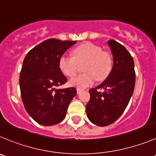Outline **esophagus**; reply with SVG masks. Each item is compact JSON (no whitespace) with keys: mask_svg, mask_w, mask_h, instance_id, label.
Segmentation results:
<instances>
[{"mask_svg":"<svg viewBox=\"0 0 156 156\" xmlns=\"http://www.w3.org/2000/svg\"><path fill=\"white\" fill-rule=\"evenodd\" d=\"M82 91H83L82 89H80V88H77V89H76V92H77V93H81V92H82Z\"/></svg>","mask_w":156,"mask_h":156,"instance_id":"obj_1","label":"esophagus"}]
</instances>
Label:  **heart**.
<instances>
[{
  "instance_id": "b5f03b06",
  "label": "heart",
  "mask_w": 156,
  "mask_h": 156,
  "mask_svg": "<svg viewBox=\"0 0 156 156\" xmlns=\"http://www.w3.org/2000/svg\"><path fill=\"white\" fill-rule=\"evenodd\" d=\"M73 56L63 54L59 60V67L63 74L69 77L76 75L80 64H84L83 74L74 77L69 84L78 88L93 85L96 80H103L107 78L112 68L110 54L103 51L100 47L91 43H86L76 47Z\"/></svg>"
}]
</instances>
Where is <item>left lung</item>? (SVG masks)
Instances as JSON below:
<instances>
[{"label": "left lung", "mask_w": 156, "mask_h": 156, "mask_svg": "<svg viewBox=\"0 0 156 156\" xmlns=\"http://www.w3.org/2000/svg\"><path fill=\"white\" fill-rule=\"evenodd\" d=\"M108 44L113 58L112 69L100 85L89 90L90 99L86 107L89 119L99 126L110 125L121 116L136 83L134 61L129 52L113 40L108 41Z\"/></svg>", "instance_id": "obj_1"}]
</instances>
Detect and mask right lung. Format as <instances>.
I'll use <instances>...</instances> for the list:
<instances>
[{"label": "right lung", "instance_id": "1", "mask_svg": "<svg viewBox=\"0 0 156 156\" xmlns=\"http://www.w3.org/2000/svg\"><path fill=\"white\" fill-rule=\"evenodd\" d=\"M76 43L48 39L25 57L20 74L21 99L28 114L41 125L48 126L63 121L76 94L74 87L55 89L67 82L59 67V60Z\"/></svg>", "mask_w": 156, "mask_h": 156}]
</instances>
